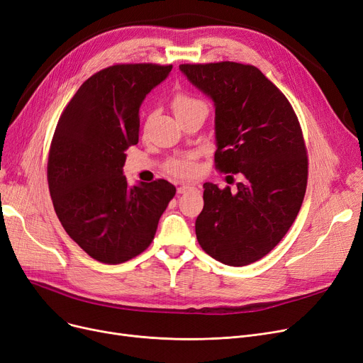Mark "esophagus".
Returning a JSON list of instances; mask_svg holds the SVG:
<instances>
[{
    "mask_svg": "<svg viewBox=\"0 0 363 363\" xmlns=\"http://www.w3.org/2000/svg\"><path fill=\"white\" fill-rule=\"evenodd\" d=\"M199 189L196 185H181L178 189V194H185V193H191V191H197Z\"/></svg>",
    "mask_w": 363,
    "mask_h": 363,
    "instance_id": "esophagus-1",
    "label": "esophagus"
}]
</instances>
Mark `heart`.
Instances as JSON below:
<instances>
[{"label": "heart", "mask_w": 363, "mask_h": 363, "mask_svg": "<svg viewBox=\"0 0 363 363\" xmlns=\"http://www.w3.org/2000/svg\"><path fill=\"white\" fill-rule=\"evenodd\" d=\"M199 106H205V103L202 100L190 96V94L181 92L173 99V111L177 115L190 111V109H194V107H199ZM169 170H170V173L174 174V177L191 178L196 174L197 167L193 163L191 158H181V160L172 161V163L169 164Z\"/></svg>", "instance_id": "obj_1"}]
</instances>
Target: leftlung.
Masks as SVG:
<instances>
[{
  "label": "left lung",
  "mask_w": 363,
  "mask_h": 363,
  "mask_svg": "<svg viewBox=\"0 0 363 363\" xmlns=\"http://www.w3.org/2000/svg\"><path fill=\"white\" fill-rule=\"evenodd\" d=\"M179 69L216 104V167L242 177L236 191L203 184L197 240L224 264L254 263L286 236L303 202L308 157L299 119L257 67L221 61Z\"/></svg>",
  "instance_id": "left-lung-1"
}]
</instances>
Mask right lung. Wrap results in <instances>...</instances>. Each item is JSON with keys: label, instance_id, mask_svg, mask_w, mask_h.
Here are the masks:
<instances>
[{"label": "right lung", "instance_id": "1", "mask_svg": "<svg viewBox=\"0 0 363 363\" xmlns=\"http://www.w3.org/2000/svg\"><path fill=\"white\" fill-rule=\"evenodd\" d=\"M172 65L115 64L92 74L65 106L50 142L48 184L67 232L88 256L124 263L151 245L177 189L128 185L125 151L139 142V109Z\"/></svg>", "mask_w": 363, "mask_h": 363}]
</instances>
